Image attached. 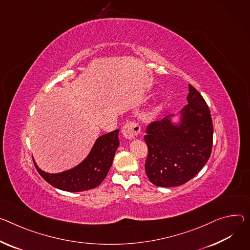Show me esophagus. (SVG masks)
Here are the masks:
<instances>
[{"instance_id": "34e87169", "label": "esophagus", "mask_w": 250, "mask_h": 250, "mask_svg": "<svg viewBox=\"0 0 250 250\" xmlns=\"http://www.w3.org/2000/svg\"><path fill=\"white\" fill-rule=\"evenodd\" d=\"M141 126L138 123L135 122H127L125 124V125L122 128L123 134L125 135V138L128 140H132L135 137H138L141 132Z\"/></svg>"}]
</instances>
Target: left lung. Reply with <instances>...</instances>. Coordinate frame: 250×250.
Here are the masks:
<instances>
[{"label": "left lung", "mask_w": 250, "mask_h": 250, "mask_svg": "<svg viewBox=\"0 0 250 250\" xmlns=\"http://www.w3.org/2000/svg\"><path fill=\"white\" fill-rule=\"evenodd\" d=\"M187 100L188 104L180 111L178 125L166 117L146 126L145 142L148 152L145 167L156 187L172 188L188 183L210 156L213 125L209 107L191 84Z\"/></svg>", "instance_id": "1"}]
</instances>
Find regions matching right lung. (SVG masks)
<instances>
[{
  "instance_id": "1",
  "label": "right lung",
  "mask_w": 250,
  "mask_h": 250,
  "mask_svg": "<svg viewBox=\"0 0 250 250\" xmlns=\"http://www.w3.org/2000/svg\"><path fill=\"white\" fill-rule=\"evenodd\" d=\"M119 129L101 135L85 160L76 167L61 173H48L34 165L41 176L53 187L71 192L88 190L100 186L105 178L117 148Z\"/></svg>"
}]
</instances>
